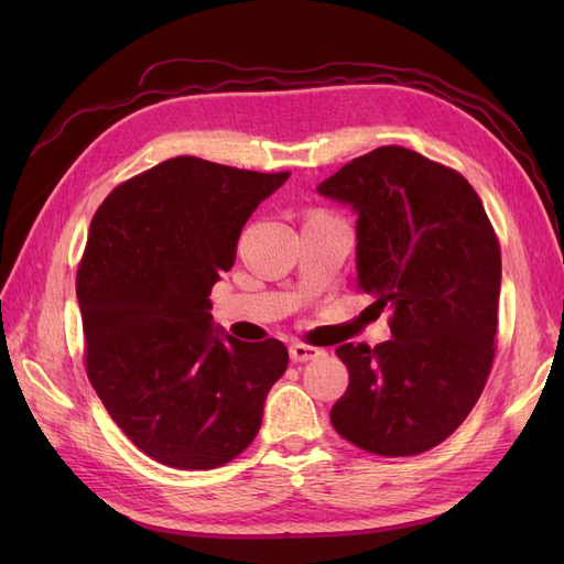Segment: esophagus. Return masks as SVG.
I'll use <instances>...</instances> for the list:
<instances>
[{
	"mask_svg": "<svg viewBox=\"0 0 564 564\" xmlns=\"http://www.w3.org/2000/svg\"><path fill=\"white\" fill-rule=\"evenodd\" d=\"M289 355H292L294 362H311V360H315V357L322 355V350L313 348V346H305V344H292L289 346Z\"/></svg>",
	"mask_w": 564,
	"mask_h": 564,
	"instance_id": "esophagus-1",
	"label": "esophagus"
}]
</instances>
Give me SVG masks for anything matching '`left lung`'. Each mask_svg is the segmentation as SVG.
<instances>
[{
  "label": "left lung",
  "instance_id": "1",
  "mask_svg": "<svg viewBox=\"0 0 564 564\" xmlns=\"http://www.w3.org/2000/svg\"><path fill=\"white\" fill-rule=\"evenodd\" d=\"M317 193L357 214V286L392 311L390 340L336 348L350 383L334 429L379 456L429 452L466 421L489 377L497 235L464 176L400 145L352 160Z\"/></svg>",
  "mask_w": 564,
  "mask_h": 564
}]
</instances>
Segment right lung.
<instances>
[{"label": "right lung", "mask_w": 564, "mask_h": 564, "mask_svg": "<svg viewBox=\"0 0 564 564\" xmlns=\"http://www.w3.org/2000/svg\"><path fill=\"white\" fill-rule=\"evenodd\" d=\"M289 178L166 160L96 212L77 272L87 373L112 421L164 466L209 470L245 452L282 379V340L214 324L212 286L249 216Z\"/></svg>", "instance_id": "add662e5"}]
</instances>
